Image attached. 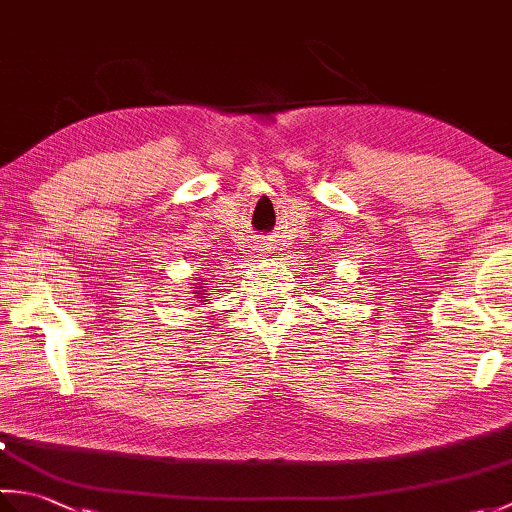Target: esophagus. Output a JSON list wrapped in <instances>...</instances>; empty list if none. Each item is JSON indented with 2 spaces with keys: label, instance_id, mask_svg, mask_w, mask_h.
Returning <instances> with one entry per match:
<instances>
[{
  "label": "esophagus",
  "instance_id": "1",
  "mask_svg": "<svg viewBox=\"0 0 512 512\" xmlns=\"http://www.w3.org/2000/svg\"><path fill=\"white\" fill-rule=\"evenodd\" d=\"M268 242H266V239L262 237V239H255V244H253V250H255V253L257 255H264V253H268Z\"/></svg>",
  "mask_w": 512,
  "mask_h": 512
}]
</instances>
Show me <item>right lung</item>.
I'll use <instances>...</instances> for the list:
<instances>
[{"label":"right lung","mask_w":512,"mask_h":512,"mask_svg":"<svg viewBox=\"0 0 512 512\" xmlns=\"http://www.w3.org/2000/svg\"><path fill=\"white\" fill-rule=\"evenodd\" d=\"M202 295H204V290H202V288H200V290H195V299H198V301H204V297H202Z\"/></svg>","instance_id":"obj_1"}]
</instances>
